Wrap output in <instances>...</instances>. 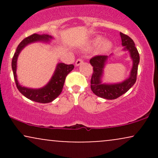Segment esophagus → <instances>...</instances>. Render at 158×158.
<instances>
[{
    "label": "esophagus",
    "instance_id": "esophagus-1",
    "mask_svg": "<svg viewBox=\"0 0 158 158\" xmlns=\"http://www.w3.org/2000/svg\"><path fill=\"white\" fill-rule=\"evenodd\" d=\"M83 63V60L81 59H78L77 61H76V66H79V65H80L81 64H82Z\"/></svg>",
    "mask_w": 158,
    "mask_h": 158
}]
</instances>
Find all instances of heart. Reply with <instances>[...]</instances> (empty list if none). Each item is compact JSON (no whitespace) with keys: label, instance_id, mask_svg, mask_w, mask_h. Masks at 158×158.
I'll return each mask as SVG.
<instances>
[{"label":"heart","instance_id":"1","mask_svg":"<svg viewBox=\"0 0 158 158\" xmlns=\"http://www.w3.org/2000/svg\"><path fill=\"white\" fill-rule=\"evenodd\" d=\"M102 37H100V36H97V37H96L95 39L93 40V45H94V46H97V45H99L100 44L101 41H102ZM110 48H111V43H110V41L106 40V41H102L100 45H99V51L101 52H106L108 51V50H109Z\"/></svg>","mask_w":158,"mask_h":158}]
</instances>
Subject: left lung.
Wrapping results in <instances>:
<instances>
[{"mask_svg": "<svg viewBox=\"0 0 158 158\" xmlns=\"http://www.w3.org/2000/svg\"><path fill=\"white\" fill-rule=\"evenodd\" d=\"M123 46H125V50H128L133 60V67L131 70V74L128 79L121 83L108 85L101 83V78L103 73L106 61L108 59L107 56H96L91 58L90 63L94 67L93 74L90 79V88L94 94L99 97L106 99H115L126 93L135 85L137 80V69L139 62V55L136 48L135 42L128 35L120 32Z\"/></svg>", "mask_w": 158, "mask_h": 158, "instance_id": "left-lung-1", "label": "left lung"}]
</instances>
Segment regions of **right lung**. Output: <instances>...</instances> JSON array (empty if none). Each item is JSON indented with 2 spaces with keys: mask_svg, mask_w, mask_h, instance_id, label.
<instances>
[{
  "mask_svg": "<svg viewBox=\"0 0 158 158\" xmlns=\"http://www.w3.org/2000/svg\"><path fill=\"white\" fill-rule=\"evenodd\" d=\"M49 39L52 37L49 35H39V34H32V35L25 38L19 44L16 52L14 54L12 60V68L13 71L14 79L17 88L21 94L30 100L35 101L40 103H48L53 101L56 98L60 95L62 91L63 86L68 74L74 68L73 64H66L64 63H59L56 67L53 76L49 83L44 88L39 89H31L19 85L16 76V68H17V59L21 50L30 43L35 41H48Z\"/></svg>",
  "mask_w": 158,
  "mask_h": 158,
  "instance_id": "1",
  "label": "right lung"
}]
</instances>
